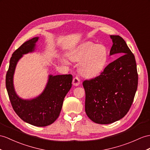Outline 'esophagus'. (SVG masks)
I'll return each instance as SVG.
<instances>
[{
	"label": "esophagus",
	"instance_id": "34e87169",
	"mask_svg": "<svg viewBox=\"0 0 150 150\" xmlns=\"http://www.w3.org/2000/svg\"><path fill=\"white\" fill-rule=\"evenodd\" d=\"M72 84L74 86H78L79 84H80V80L78 77H75L73 79V81H72Z\"/></svg>",
	"mask_w": 150,
	"mask_h": 150
}]
</instances>
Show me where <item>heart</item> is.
I'll use <instances>...</instances> for the list:
<instances>
[{"label":"heart","instance_id":"b5f03b06","mask_svg":"<svg viewBox=\"0 0 150 150\" xmlns=\"http://www.w3.org/2000/svg\"><path fill=\"white\" fill-rule=\"evenodd\" d=\"M69 57L72 61L79 62L78 71L86 78H93L99 74L106 65L108 53L104 46L85 42L74 47L69 53ZM62 62L65 64L68 61L64 58Z\"/></svg>","mask_w":150,"mask_h":150}]
</instances>
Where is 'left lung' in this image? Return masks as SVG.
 I'll return each mask as SVG.
<instances>
[{
    "label": "left lung",
    "instance_id": "1",
    "mask_svg": "<svg viewBox=\"0 0 150 150\" xmlns=\"http://www.w3.org/2000/svg\"><path fill=\"white\" fill-rule=\"evenodd\" d=\"M110 55L120 57L109 64L100 76L83 83L85 90V112L98 124H109L123 118L133 103L138 84L134 54L123 39L110 35Z\"/></svg>",
    "mask_w": 150,
    "mask_h": 150
}]
</instances>
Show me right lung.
<instances>
[{
	"label": "right lung",
	"instance_id": "right-lung-1",
	"mask_svg": "<svg viewBox=\"0 0 150 150\" xmlns=\"http://www.w3.org/2000/svg\"><path fill=\"white\" fill-rule=\"evenodd\" d=\"M39 37L25 42L14 52L6 74V85L13 108L25 122L36 127H46L59 116L64 99L72 86L71 74H50L45 89L38 96L24 99L17 94L14 86V74L16 65L23 54L35 52Z\"/></svg>",
	"mask_w": 150,
	"mask_h": 150
}]
</instances>
